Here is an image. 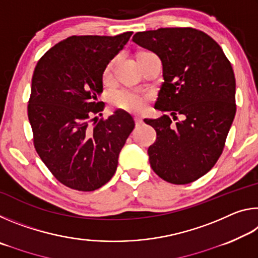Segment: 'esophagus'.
I'll return each mask as SVG.
<instances>
[{"label": "esophagus", "mask_w": 258, "mask_h": 258, "mask_svg": "<svg viewBox=\"0 0 258 258\" xmlns=\"http://www.w3.org/2000/svg\"><path fill=\"white\" fill-rule=\"evenodd\" d=\"M134 121H135V125H141L142 124V119L140 118V117H134Z\"/></svg>", "instance_id": "1"}]
</instances>
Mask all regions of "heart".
<instances>
[{"label": "heart", "mask_w": 258, "mask_h": 258, "mask_svg": "<svg viewBox=\"0 0 258 258\" xmlns=\"http://www.w3.org/2000/svg\"><path fill=\"white\" fill-rule=\"evenodd\" d=\"M151 54L154 53H151L149 51H138L134 56L138 64L140 66V64L145 61V59ZM113 64H115V62H113L112 60L107 64L106 67H104L102 72V80L104 83H108L111 81ZM110 101L112 103V106H115L116 108L124 109V110H130V111H139L142 109L145 100H143L141 95H139L137 93L131 92V91H127V90H121L112 95Z\"/></svg>", "instance_id": "obj_1"}]
</instances>
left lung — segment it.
I'll use <instances>...</instances> for the list:
<instances>
[{
    "mask_svg": "<svg viewBox=\"0 0 258 258\" xmlns=\"http://www.w3.org/2000/svg\"><path fill=\"white\" fill-rule=\"evenodd\" d=\"M133 42L160 58L164 83L155 108L177 120L145 119L157 134L148 148L151 168L165 181L187 184L211 171L223 152L237 110L232 66L217 42L191 27L140 32Z\"/></svg>",
    "mask_w": 258,
    "mask_h": 258,
    "instance_id": "1",
    "label": "left lung"
}]
</instances>
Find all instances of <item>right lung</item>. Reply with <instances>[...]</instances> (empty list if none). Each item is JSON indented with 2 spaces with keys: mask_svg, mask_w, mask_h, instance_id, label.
<instances>
[{
  "mask_svg": "<svg viewBox=\"0 0 258 258\" xmlns=\"http://www.w3.org/2000/svg\"><path fill=\"white\" fill-rule=\"evenodd\" d=\"M132 34L74 35L46 51L35 67L27 107L34 147L52 175L71 189L94 191L106 184L134 128L124 110L97 117L103 109L97 99L103 69Z\"/></svg>",
  "mask_w": 258,
  "mask_h": 258,
  "instance_id": "add662e5",
  "label": "right lung"
}]
</instances>
